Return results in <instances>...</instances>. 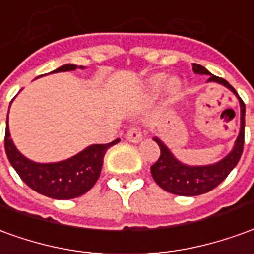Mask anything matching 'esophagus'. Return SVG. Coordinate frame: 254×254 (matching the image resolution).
Instances as JSON below:
<instances>
[{
    "label": "esophagus",
    "mask_w": 254,
    "mask_h": 254,
    "mask_svg": "<svg viewBox=\"0 0 254 254\" xmlns=\"http://www.w3.org/2000/svg\"><path fill=\"white\" fill-rule=\"evenodd\" d=\"M127 140L130 143H140L143 140V134L137 127H130L127 132Z\"/></svg>",
    "instance_id": "1"
}]
</instances>
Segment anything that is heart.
Segmentation results:
<instances>
[{
  "mask_svg": "<svg viewBox=\"0 0 254 254\" xmlns=\"http://www.w3.org/2000/svg\"><path fill=\"white\" fill-rule=\"evenodd\" d=\"M162 88L168 96L173 97L180 90V82L176 78H169L166 81V77L164 74H155L147 79V90L150 93H158Z\"/></svg>",
  "mask_w": 254,
  "mask_h": 254,
  "instance_id": "obj_1",
  "label": "heart"
}]
</instances>
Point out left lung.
<instances>
[{
    "mask_svg": "<svg viewBox=\"0 0 254 254\" xmlns=\"http://www.w3.org/2000/svg\"><path fill=\"white\" fill-rule=\"evenodd\" d=\"M192 70L195 74L209 75L207 82H216V84L226 86L227 89L231 90L239 100L241 107V127H239L238 137L234 143L232 150L223 159L210 165H187L179 161L173 152L168 148L159 137H154V141L161 148V155L158 161L151 166L152 179L155 180L158 186L170 194L183 195V196H195V195L205 194L210 190L216 189L220 183L223 182L241 159L244 151V139H245V103L238 96L237 90L223 78L216 77L207 71L203 65L192 64Z\"/></svg>",
    "mask_w": 254,
    "mask_h": 254,
    "instance_id": "1",
    "label": "left lung"
}]
</instances>
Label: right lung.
<instances>
[{
    "label": "right lung",
    "mask_w": 254,
    "mask_h": 254,
    "mask_svg": "<svg viewBox=\"0 0 254 254\" xmlns=\"http://www.w3.org/2000/svg\"><path fill=\"white\" fill-rule=\"evenodd\" d=\"M84 65L64 64L52 72L74 71ZM9 115V111H8ZM120 139L109 144L88 145L82 151L59 162L40 164L24 157L16 148L10 139L9 127L6 120L5 130V151L10 165L17 172L23 182L37 192L53 199H71L88 192L100 176L103 158L111 145L117 144Z\"/></svg>",
    "instance_id": "add662e5"
}]
</instances>
